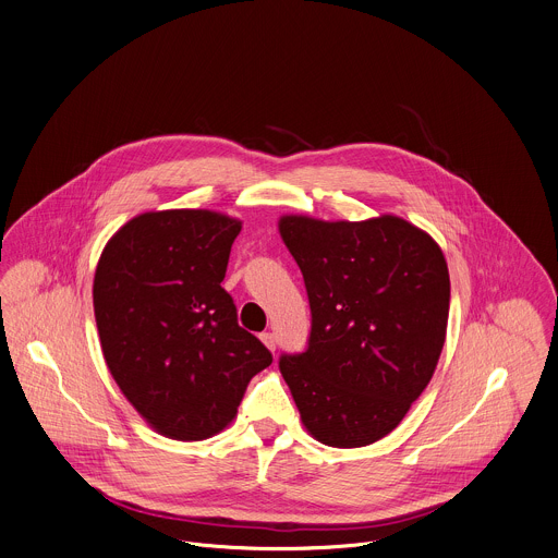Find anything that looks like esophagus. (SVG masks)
Returning <instances> with one entry per match:
<instances>
[{"label":"esophagus","instance_id":"esophagus-1","mask_svg":"<svg viewBox=\"0 0 558 558\" xmlns=\"http://www.w3.org/2000/svg\"><path fill=\"white\" fill-rule=\"evenodd\" d=\"M260 339H263V343H265L269 350H276L278 341H276V335H274V332H263Z\"/></svg>","mask_w":558,"mask_h":558}]
</instances>
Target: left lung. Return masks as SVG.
I'll use <instances>...</instances> for the list:
<instances>
[{
    "instance_id": "obj_1",
    "label": "left lung",
    "mask_w": 558,
    "mask_h": 558,
    "mask_svg": "<svg viewBox=\"0 0 558 558\" xmlns=\"http://www.w3.org/2000/svg\"><path fill=\"white\" fill-rule=\"evenodd\" d=\"M311 306L306 350L280 354L304 427L328 447L388 436L434 377L449 319L442 250L399 217H282Z\"/></svg>"
}]
</instances>
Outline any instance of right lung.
Segmentation results:
<instances>
[{
  "mask_svg": "<svg viewBox=\"0 0 558 558\" xmlns=\"http://www.w3.org/2000/svg\"><path fill=\"white\" fill-rule=\"evenodd\" d=\"M241 221L210 210L146 213L107 243L94 313L109 373L146 423L204 440L234 416L274 356L239 326L221 287Z\"/></svg>",
  "mask_w": 558,
  "mask_h": 558,
  "instance_id": "right-lung-1",
  "label": "right lung"
}]
</instances>
